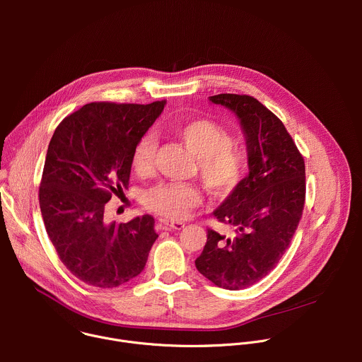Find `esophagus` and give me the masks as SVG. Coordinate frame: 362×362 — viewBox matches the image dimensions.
<instances>
[{
  "instance_id": "1",
  "label": "esophagus",
  "mask_w": 362,
  "mask_h": 362,
  "mask_svg": "<svg viewBox=\"0 0 362 362\" xmlns=\"http://www.w3.org/2000/svg\"><path fill=\"white\" fill-rule=\"evenodd\" d=\"M160 225L163 226V229H169V230H182L185 228L183 222H169V221H160Z\"/></svg>"
}]
</instances>
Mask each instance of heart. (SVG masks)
Wrapping results in <instances>:
<instances>
[{
	"label": "heart",
	"instance_id": "1",
	"mask_svg": "<svg viewBox=\"0 0 362 362\" xmlns=\"http://www.w3.org/2000/svg\"><path fill=\"white\" fill-rule=\"evenodd\" d=\"M175 133L197 159L199 176L209 192L225 194L239 183L246 169V154L232 144L230 134L221 124L209 119H194L176 127ZM156 147V140L150 134L136 143L132 168L137 176L146 177L153 172ZM143 203L150 212L179 221L200 203V193L192 185L159 183L146 192Z\"/></svg>",
	"mask_w": 362,
	"mask_h": 362
}]
</instances>
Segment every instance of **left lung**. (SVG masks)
I'll use <instances>...</instances> for the list:
<instances>
[{
	"mask_svg": "<svg viewBox=\"0 0 362 362\" xmlns=\"http://www.w3.org/2000/svg\"><path fill=\"white\" fill-rule=\"evenodd\" d=\"M209 100L238 117L249 173L214 211L233 233L208 229L194 265L216 286L238 291L265 278L288 249L303 211L305 163L284 123L261 101L228 93Z\"/></svg>",
	"mask_w": 362,
	"mask_h": 362,
	"instance_id": "obj_1",
	"label": "left lung"
}]
</instances>
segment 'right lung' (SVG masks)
Segmentation results:
<instances>
[{
	"instance_id": "1",
	"label": "right lung",
	"mask_w": 362,
	"mask_h": 362,
	"mask_svg": "<svg viewBox=\"0 0 362 362\" xmlns=\"http://www.w3.org/2000/svg\"><path fill=\"white\" fill-rule=\"evenodd\" d=\"M165 105L88 103L51 137L40 209L62 262L87 285L115 288L140 275L159 236L150 215L117 225L106 222L105 211L129 187L132 151Z\"/></svg>"
}]
</instances>
